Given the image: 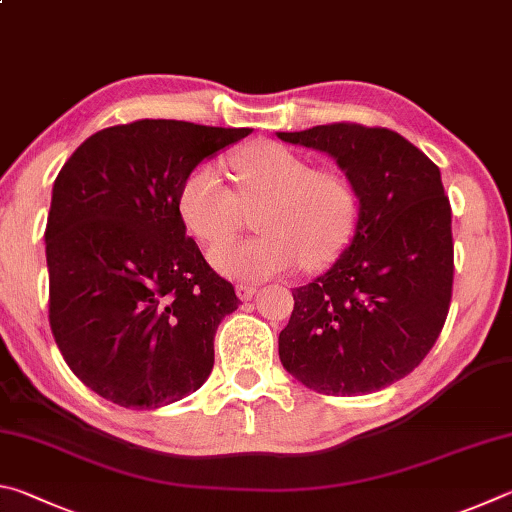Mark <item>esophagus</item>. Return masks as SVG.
<instances>
[{
	"instance_id": "1",
	"label": "esophagus",
	"mask_w": 512,
	"mask_h": 512,
	"mask_svg": "<svg viewBox=\"0 0 512 512\" xmlns=\"http://www.w3.org/2000/svg\"><path fill=\"white\" fill-rule=\"evenodd\" d=\"M236 294H238V299H240V301H249V299L254 297V294H256V285L240 283V285H236Z\"/></svg>"
}]
</instances>
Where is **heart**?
Returning a JSON list of instances; mask_svg holds the SVG:
<instances>
[{"instance_id": "obj_1", "label": "heart", "mask_w": 512, "mask_h": 512, "mask_svg": "<svg viewBox=\"0 0 512 512\" xmlns=\"http://www.w3.org/2000/svg\"><path fill=\"white\" fill-rule=\"evenodd\" d=\"M238 191L224 184L213 164H200L179 188V215L204 245H217L239 226L241 209L261 203L255 226L262 236L211 249L218 272L261 281L294 270L333 263L353 236L357 202L353 186L335 168H312L301 152L258 141L231 157Z\"/></svg>"}]
</instances>
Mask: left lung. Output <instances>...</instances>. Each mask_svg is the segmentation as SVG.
Instances as JSON below:
<instances>
[{
    "mask_svg": "<svg viewBox=\"0 0 512 512\" xmlns=\"http://www.w3.org/2000/svg\"><path fill=\"white\" fill-rule=\"evenodd\" d=\"M276 137L328 152L360 200L351 245L292 292L281 364L326 396L380 391L425 360L450 310L452 209L441 170L387 128L330 123Z\"/></svg>",
    "mask_w": 512,
    "mask_h": 512,
    "instance_id": "obj_1",
    "label": "left lung"
}]
</instances>
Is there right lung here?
Wrapping results in <instances>:
<instances>
[{
  "label": "right lung",
  "mask_w": 512,
  "mask_h": 512,
  "mask_svg": "<svg viewBox=\"0 0 512 512\" xmlns=\"http://www.w3.org/2000/svg\"><path fill=\"white\" fill-rule=\"evenodd\" d=\"M249 128L141 119L80 143L53 182L49 324L76 378L125 409H157L202 387L213 337L238 308L179 215L202 159Z\"/></svg>",
  "instance_id": "obj_1"
}]
</instances>
